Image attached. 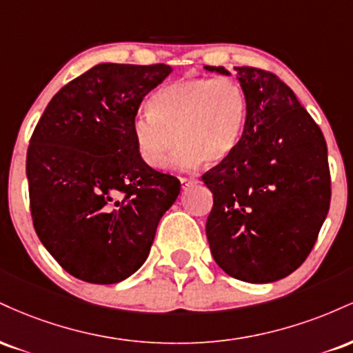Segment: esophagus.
<instances>
[{
  "mask_svg": "<svg viewBox=\"0 0 353 353\" xmlns=\"http://www.w3.org/2000/svg\"><path fill=\"white\" fill-rule=\"evenodd\" d=\"M197 182H199L197 179H188V177H181V184H182V188H184V189L192 188V185H196Z\"/></svg>",
  "mask_w": 353,
  "mask_h": 353,
  "instance_id": "esophagus-1",
  "label": "esophagus"
}]
</instances>
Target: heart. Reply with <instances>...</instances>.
<instances>
[{
	"instance_id": "obj_1",
	"label": "heart",
	"mask_w": 353,
	"mask_h": 353,
	"mask_svg": "<svg viewBox=\"0 0 353 353\" xmlns=\"http://www.w3.org/2000/svg\"><path fill=\"white\" fill-rule=\"evenodd\" d=\"M247 121L242 88L229 78H189L168 84L149 101V112L131 123L137 156L163 168L177 143L172 164L179 169L221 164L237 148Z\"/></svg>"
}]
</instances>
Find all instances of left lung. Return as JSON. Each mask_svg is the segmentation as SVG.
<instances>
[{
	"label": "left lung",
	"mask_w": 353,
	"mask_h": 353,
	"mask_svg": "<svg viewBox=\"0 0 353 353\" xmlns=\"http://www.w3.org/2000/svg\"><path fill=\"white\" fill-rule=\"evenodd\" d=\"M204 68L230 76L224 66ZM234 70L247 121L234 152L202 176L214 196L205 234L214 261L230 277L275 282L303 264L329 212L327 144L277 76Z\"/></svg>",
	"instance_id": "8db88e82"
}]
</instances>
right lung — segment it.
<instances>
[{
    "instance_id": "add662e5",
    "label": "right lung",
    "mask_w": 353,
    "mask_h": 353,
    "mask_svg": "<svg viewBox=\"0 0 353 353\" xmlns=\"http://www.w3.org/2000/svg\"><path fill=\"white\" fill-rule=\"evenodd\" d=\"M168 64L101 63L61 88L26 156L39 241L72 277L117 283L144 264L181 182L137 156L131 123Z\"/></svg>"
}]
</instances>
